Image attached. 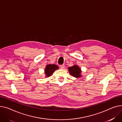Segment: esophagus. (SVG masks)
<instances>
[{
	"label": "esophagus",
	"instance_id": "obj_1",
	"mask_svg": "<svg viewBox=\"0 0 122 122\" xmlns=\"http://www.w3.org/2000/svg\"><path fill=\"white\" fill-rule=\"evenodd\" d=\"M60 67L61 68V69H63L64 68V67H65L64 65H60Z\"/></svg>",
	"mask_w": 122,
	"mask_h": 122
}]
</instances>
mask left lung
<instances>
[{
	"mask_svg": "<svg viewBox=\"0 0 122 122\" xmlns=\"http://www.w3.org/2000/svg\"><path fill=\"white\" fill-rule=\"evenodd\" d=\"M68 70L70 75L72 76L78 78L82 76L81 75V71L80 68L77 65H74L72 67H69L68 68Z\"/></svg>",
	"mask_w": 122,
	"mask_h": 122,
	"instance_id": "left-lung-1",
	"label": "left lung"
}]
</instances>
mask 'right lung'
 Masks as SVG:
<instances>
[{
  "label": "right lung",
  "mask_w": 122,
  "mask_h": 122,
  "mask_svg": "<svg viewBox=\"0 0 122 122\" xmlns=\"http://www.w3.org/2000/svg\"><path fill=\"white\" fill-rule=\"evenodd\" d=\"M59 68L58 66L55 64H48L47 65L45 69V74L46 75V77L50 76L52 75L53 72Z\"/></svg>",
  "instance_id": "right-lung-1"
}]
</instances>
